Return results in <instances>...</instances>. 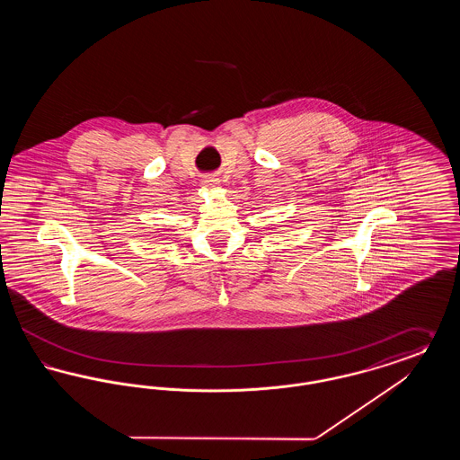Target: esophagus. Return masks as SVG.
<instances>
[{
  "label": "esophagus",
  "mask_w": 460,
  "mask_h": 460,
  "mask_svg": "<svg viewBox=\"0 0 460 460\" xmlns=\"http://www.w3.org/2000/svg\"><path fill=\"white\" fill-rule=\"evenodd\" d=\"M203 182H205V186H208V188H214V186L219 184V181H217L216 177H207Z\"/></svg>",
  "instance_id": "1"
}]
</instances>
